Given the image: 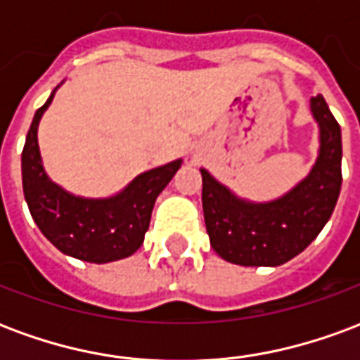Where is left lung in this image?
<instances>
[{
	"mask_svg": "<svg viewBox=\"0 0 360 360\" xmlns=\"http://www.w3.org/2000/svg\"><path fill=\"white\" fill-rule=\"evenodd\" d=\"M318 156L285 195L252 202L202 173V210L212 249L239 266H281L309 247L332 216L341 191V129L322 94L310 98Z\"/></svg>",
	"mask_w": 360,
	"mask_h": 360,
	"instance_id": "8db88e82",
	"label": "left lung"
}]
</instances>
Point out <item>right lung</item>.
<instances>
[{"label": "right lung", "instance_id": "right-lung-1", "mask_svg": "<svg viewBox=\"0 0 360 360\" xmlns=\"http://www.w3.org/2000/svg\"><path fill=\"white\" fill-rule=\"evenodd\" d=\"M59 86L34 113L20 158L22 191L30 216L44 237L67 257L94 264L131 257L144 241L158 195L173 179L183 160L179 158L141 173L117 195L105 198H86L69 193L50 179L38 146L40 119Z\"/></svg>", "mask_w": 360, "mask_h": 360}]
</instances>
